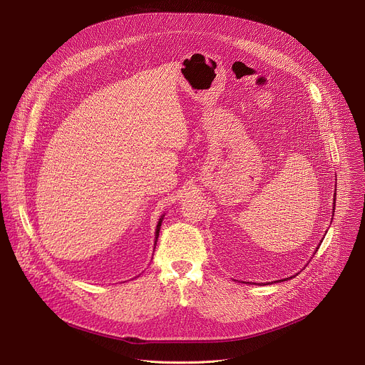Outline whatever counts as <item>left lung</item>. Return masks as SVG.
<instances>
[{
    "instance_id": "left-lung-1",
    "label": "left lung",
    "mask_w": 365,
    "mask_h": 365,
    "mask_svg": "<svg viewBox=\"0 0 365 365\" xmlns=\"http://www.w3.org/2000/svg\"><path fill=\"white\" fill-rule=\"evenodd\" d=\"M334 197L336 199V196H334ZM332 207H334V212H335V200H334V206H332ZM317 251H318V248H317ZM317 251H315V252H317ZM292 277H293V276H292ZM292 277H289V279H292ZM284 280H287V279H284ZM280 282H282V280H280Z\"/></svg>"
}]
</instances>
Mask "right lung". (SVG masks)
I'll list each match as a JSON object with an SVG mask.
<instances>
[{"instance_id": "right-lung-1", "label": "right lung", "mask_w": 365, "mask_h": 365, "mask_svg": "<svg viewBox=\"0 0 365 365\" xmlns=\"http://www.w3.org/2000/svg\"><path fill=\"white\" fill-rule=\"evenodd\" d=\"M163 217H165V215H162V218H160L159 222H158V227H155V241H154V245H155V242H158V238H159V232H160V227H162Z\"/></svg>"}]
</instances>
